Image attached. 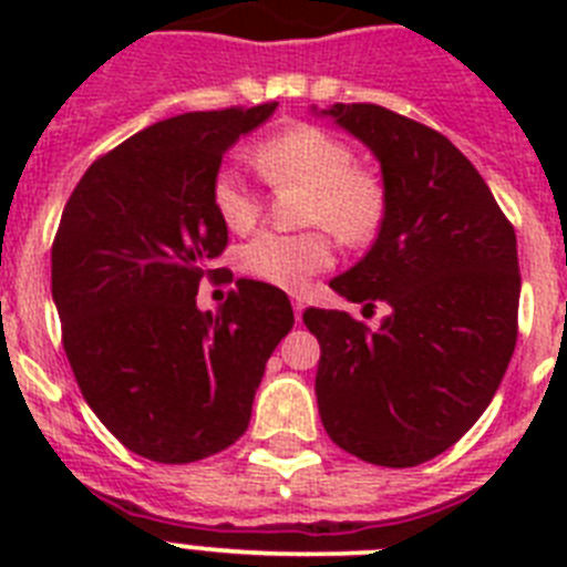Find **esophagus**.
I'll use <instances>...</instances> for the list:
<instances>
[{
	"mask_svg": "<svg viewBox=\"0 0 567 567\" xmlns=\"http://www.w3.org/2000/svg\"><path fill=\"white\" fill-rule=\"evenodd\" d=\"M292 309H295V318H303V309H307V300L300 298V295H292Z\"/></svg>",
	"mask_w": 567,
	"mask_h": 567,
	"instance_id": "obj_1",
	"label": "esophagus"
}]
</instances>
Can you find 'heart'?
Returning a JSON list of instances; mask_svg holds the SVG:
<instances>
[{"mask_svg":"<svg viewBox=\"0 0 567 567\" xmlns=\"http://www.w3.org/2000/svg\"><path fill=\"white\" fill-rule=\"evenodd\" d=\"M252 164L269 184L309 187L307 224H327L349 244L372 238L383 221V187L358 169L354 150L315 124H295L269 135L252 150ZM215 215L233 233H247L260 215V198L235 167H221L209 187ZM332 238L312 233H260L240 249V269L280 289H300L332 267Z\"/></svg>","mask_w":567,"mask_h":567,"instance_id":"heart-1","label":"heart"}]
</instances>
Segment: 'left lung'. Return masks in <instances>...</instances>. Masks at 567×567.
Masks as SVG:
<instances>
[{
  "instance_id": "obj_1",
  "label": "left lung",
  "mask_w": 567,
  "mask_h": 567,
  "mask_svg": "<svg viewBox=\"0 0 567 567\" xmlns=\"http://www.w3.org/2000/svg\"><path fill=\"white\" fill-rule=\"evenodd\" d=\"M320 113L378 155L385 202L372 249L329 287L392 312L380 329L303 312L320 343L318 412L343 452L412 468L452 449L499 389L517 346V235L443 133L380 104Z\"/></svg>"
}]
</instances>
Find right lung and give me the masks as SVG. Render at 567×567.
<instances>
[{
    "label": "right lung",
    "mask_w": 567,
    "mask_h": 567,
    "mask_svg": "<svg viewBox=\"0 0 567 567\" xmlns=\"http://www.w3.org/2000/svg\"><path fill=\"white\" fill-rule=\"evenodd\" d=\"M278 102L184 113L90 164L53 240L62 343L87 405L153 463L213 457L247 432L269 354L292 329L287 292L238 278L218 312L195 307L227 227L209 187L240 135Z\"/></svg>",
    "instance_id": "add662e5"
}]
</instances>
